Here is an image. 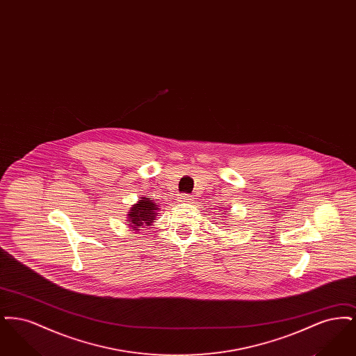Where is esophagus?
<instances>
[{"mask_svg": "<svg viewBox=\"0 0 356 356\" xmlns=\"http://www.w3.org/2000/svg\"><path fill=\"white\" fill-rule=\"evenodd\" d=\"M180 199H181L183 202H186V203H191V202H192V197H191V195H188V193L181 195V196H180Z\"/></svg>", "mask_w": 356, "mask_h": 356, "instance_id": "esophagus-1", "label": "esophagus"}]
</instances>
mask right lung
Returning a JSON list of instances; mask_svg holds the SVG:
<instances>
[{
	"instance_id": "add662e5",
	"label": "right lung",
	"mask_w": 356,
	"mask_h": 356,
	"mask_svg": "<svg viewBox=\"0 0 356 356\" xmlns=\"http://www.w3.org/2000/svg\"><path fill=\"white\" fill-rule=\"evenodd\" d=\"M157 205L156 203L151 202L149 197H143V200H140L138 203L135 204L131 208L129 212V221H131V227L134 229H137L140 227H143L144 224H151L156 219V212H157Z\"/></svg>"
}]
</instances>
